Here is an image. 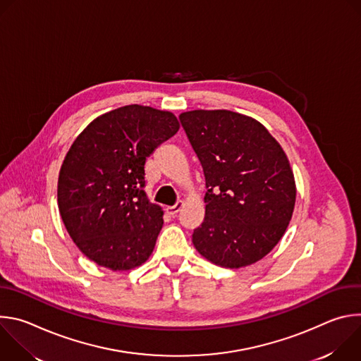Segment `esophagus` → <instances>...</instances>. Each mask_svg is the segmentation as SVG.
Instances as JSON below:
<instances>
[{
	"label": "esophagus",
	"instance_id": "obj_1",
	"mask_svg": "<svg viewBox=\"0 0 361 361\" xmlns=\"http://www.w3.org/2000/svg\"><path fill=\"white\" fill-rule=\"evenodd\" d=\"M183 209V202L181 201H178L176 205H173V207H167V213L170 214V216H173V217H176L177 216V213H180V210Z\"/></svg>",
	"mask_w": 361,
	"mask_h": 361
}]
</instances>
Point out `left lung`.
Returning <instances> with one entry per match:
<instances>
[{
    "mask_svg": "<svg viewBox=\"0 0 361 361\" xmlns=\"http://www.w3.org/2000/svg\"><path fill=\"white\" fill-rule=\"evenodd\" d=\"M180 120L207 188L195 250L226 269L257 263L281 240L294 212L297 190L284 149L262 123L234 111L192 110Z\"/></svg>",
    "mask_w": 361,
    "mask_h": 361,
    "instance_id": "1",
    "label": "left lung"
}]
</instances>
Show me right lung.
I'll use <instances>...</instances> for the list:
<instances>
[{"label":"right lung","mask_w":361,"mask_h":361,"mask_svg":"<svg viewBox=\"0 0 361 361\" xmlns=\"http://www.w3.org/2000/svg\"><path fill=\"white\" fill-rule=\"evenodd\" d=\"M178 128L173 113L131 104L97 117L71 144L59 176V210L91 262L126 271L148 260L164 213L147 198L144 164Z\"/></svg>","instance_id":"obj_1"}]
</instances>
